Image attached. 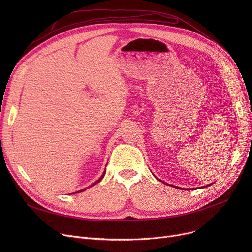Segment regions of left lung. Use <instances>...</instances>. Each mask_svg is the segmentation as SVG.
<instances>
[{
	"instance_id": "1",
	"label": "left lung",
	"mask_w": 252,
	"mask_h": 252,
	"mask_svg": "<svg viewBox=\"0 0 252 252\" xmlns=\"http://www.w3.org/2000/svg\"><path fill=\"white\" fill-rule=\"evenodd\" d=\"M210 185H211V184H210ZM210 185H208V186H210ZM169 186H171V185H169ZM206 186H207V185H206ZM175 188H178V189H181V188H180V187H175ZM188 190H190V189H188ZM191 190H192V189H191Z\"/></svg>"
}]
</instances>
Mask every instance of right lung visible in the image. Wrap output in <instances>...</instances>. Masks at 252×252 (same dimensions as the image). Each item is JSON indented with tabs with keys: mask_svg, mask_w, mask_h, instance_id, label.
<instances>
[{
	"mask_svg": "<svg viewBox=\"0 0 252 252\" xmlns=\"http://www.w3.org/2000/svg\"><path fill=\"white\" fill-rule=\"evenodd\" d=\"M105 173H106V170H104V173H103V175H102V176L100 177V179H99V180H97V181H96L95 183H93V185H91V186H90V187H92V186H95V185H96V184H98V183H99V182H100V181H101V180L103 179V177L105 176ZM85 190H86V189H83V190H81V191H78V192H75V193H79V192H83V191H85Z\"/></svg>",
	"mask_w": 252,
	"mask_h": 252,
	"instance_id": "1",
	"label": "right lung"
}]
</instances>
